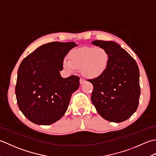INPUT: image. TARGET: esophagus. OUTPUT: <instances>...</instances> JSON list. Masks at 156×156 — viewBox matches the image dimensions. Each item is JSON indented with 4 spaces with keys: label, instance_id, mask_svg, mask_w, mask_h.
<instances>
[{
    "label": "esophagus",
    "instance_id": "1",
    "mask_svg": "<svg viewBox=\"0 0 156 156\" xmlns=\"http://www.w3.org/2000/svg\"><path fill=\"white\" fill-rule=\"evenodd\" d=\"M85 82H86V80H84V79L80 78V84H83L84 83H85Z\"/></svg>",
    "mask_w": 156,
    "mask_h": 156
}]
</instances>
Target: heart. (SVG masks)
<instances>
[{
  "mask_svg": "<svg viewBox=\"0 0 156 156\" xmlns=\"http://www.w3.org/2000/svg\"><path fill=\"white\" fill-rule=\"evenodd\" d=\"M110 64V55L103 48L84 47L74 49L69 59L63 60V66L69 72L80 69L84 77L94 79L103 75Z\"/></svg>",
  "mask_w": 156,
  "mask_h": 156,
  "instance_id": "1",
  "label": "heart"
}]
</instances>
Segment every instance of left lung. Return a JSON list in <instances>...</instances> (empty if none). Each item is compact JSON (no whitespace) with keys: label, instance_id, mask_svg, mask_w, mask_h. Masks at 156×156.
<instances>
[{"label":"left lung","instance_id":"8db88e82","mask_svg":"<svg viewBox=\"0 0 156 156\" xmlns=\"http://www.w3.org/2000/svg\"><path fill=\"white\" fill-rule=\"evenodd\" d=\"M110 55V64L101 77L89 80L93 85L91 101L101 117L111 122L127 120L138 107L141 94L140 70L135 59L117 43L95 40Z\"/></svg>","mask_w":156,"mask_h":156}]
</instances>
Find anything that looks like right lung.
Returning <instances> with one entry per match:
<instances>
[{
  "instance_id": "1",
  "label": "right lung",
  "mask_w": 156,
  "mask_h": 156,
  "mask_svg": "<svg viewBox=\"0 0 156 156\" xmlns=\"http://www.w3.org/2000/svg\"><path fill=\"white\" fill-rule=\"evenodd\" d=\"M74 42H51L41 45L21 62L15 94L19 108L29 121L41 125L59 120L67 111L80 78H63V60Z\"/></svg>"
}]
</instances>
